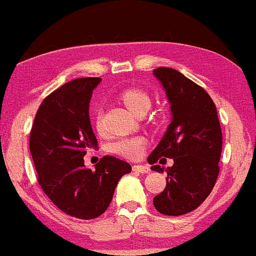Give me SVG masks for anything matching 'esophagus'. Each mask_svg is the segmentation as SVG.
I'll list each match as a JSON object with an SVG mask.
<instances>
[{
    "label": "esophagus",
    "instance_id": "obj_1",
    "mask_svg": "<svg viewBox=\"0 0 256 256\" xmlns=\"http://www.w3.org/2000/svg\"><path fill=\"white\" fill-rule=\"evenodd\" d=\"M133 171L138 173H149L150 168L148 166H145V164H134Z\"/></svg>",
    "mask_w": 256,
    "mask_h": 256
}]
</instances>
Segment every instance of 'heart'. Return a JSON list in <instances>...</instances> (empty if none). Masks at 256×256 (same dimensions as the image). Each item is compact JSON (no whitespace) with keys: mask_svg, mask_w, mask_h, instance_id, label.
<instances>
[{"mask_svg":"<svg viewBox=\"0 0 256 256\" xmlns=\"http://www.w3.org/2000/svg\"><path fill=\"white\" fill-rule=\"evenodd\" d=\"M122 101L134 114L148 111L151 106V98L146 92L142 89H128L122 94ZM98 128L100 129V118H98ZM145 142L142 138H123L111 144V151L127 158H136L144 150Z\"/></svg>","mask_w":256,"mask_h":256,"instance_id":"heart-1","label":"heart"}]
</instances>
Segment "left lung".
Masks as SVG:
<instances>
[{"label":"left lung","mask_w":256,"mask_h":256,"mask_svg":"<svg viewBox=\"0 0 256 256\" xmlns=\"http://www.w3.org/2000/svg\"><path fill=\"white\" fill-rule=\"evenodd\" d=\"M171 111V123L158 146L148 158L151 170L167 173L166 188L154 198L158 212L180 216L204 202L215 186L222 151V132L216 106L210 95L172 68L154 70ZM158 158H173L164 169Z\"/></svg>","instance_id":"left-lung-1"}]
</instances>
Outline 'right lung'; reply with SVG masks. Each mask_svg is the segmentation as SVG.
<instances>
[{"label":"right lung","instance_id":"add662e5","mask_svg":"<svg viewBox=\"0 0 256 256\" xmlns=\"http://www.w3.org/2000/svg\"><path fill=\"white\" fill-rule=\"evenodd\" d=\"M101 78H79L42 101L30 132V154L44 193L60 210L80 220L96 218L111 204L128 162L105 156L95 171L84 164L86 150L98 148L89 105Z\"/></svg>","mask_w":256,"mask_h":256}]
</instances>
